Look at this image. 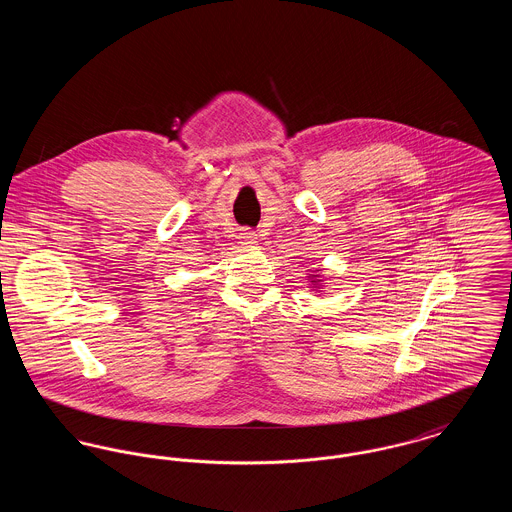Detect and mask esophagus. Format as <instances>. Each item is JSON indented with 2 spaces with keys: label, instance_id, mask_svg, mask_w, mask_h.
<instances>
[{
  "label": "esophagus",
  "instance_id": "esophagus-1",
  "mask_svg": "<svg viewBox=\"0 0 512 512\" xmlns=\"http://www.w3.org/2000/svg\"><path fill=\"white\" fill-rule=\"evenodd\" d=\"M240 240H242L244 244H253V242L257 240V234H255L253 230H249V228H244V230L240 232Z\"/></svg>",
  "mask_w": 512,
  "mask_h": 512
}]
</instances>
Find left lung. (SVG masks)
<instances>
[{
    "instance_id": "obj_1",
    "label": "left lung",
    "mask_w": 512,
    "mask_h": 512,
    "mask_svg": "<svg viewBox=\"0 0 512 512\" xmlns=\"http://www.w3.org/2000/svg\"><path fill=\"white\" fill-rule=\"evenodd\" d=\"M309 278H311V286L313 288H320V284H322V280H320V276L318 274H309Z\"/></svg>"
}]
</instances>
